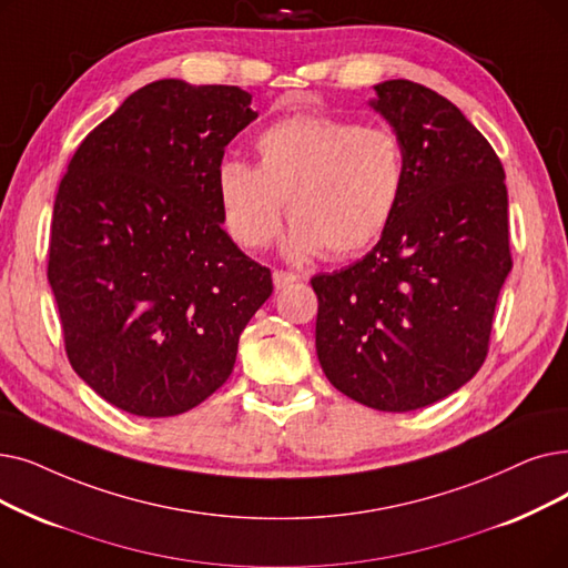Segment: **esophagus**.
Masks as SVG:
<instances>
[{"mask_svg":"<svg viewBox=\"0 0 568 568\" xmlns=\"http://www.w3.org/2000/svg\"><path fill=\"white\" fill-rule=\"evenodd\" d=\"M271 278H274V287L276 290H285V287H290L292 283H297V276H294V274H290V271H274V276H271Z\"/></svg>","mask_w":568,"mask_h":568,"instance_id":"obj_1","label":"esophagus"}]
</instances>
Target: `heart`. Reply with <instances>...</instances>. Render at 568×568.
<instances>
[{
	"label": "heart",
	"instance_id": "1",
	"mask_svg": "<svg viewBox=\"0 0 568 568\" xmlns=\"http://www.w3.org/2000/svg\"><path fill=\"white\" fill-rule=\"evenodd\" d=\"M260 164L223 160L215 192L230 236L262 248L281 227L287 200V253L348 257L389 227L406 190V151L387 128L304 113L276 120L255 139Z\"/></svg>",
	"mask_w": 568,
	"mask_h": 568
}]
</instances>
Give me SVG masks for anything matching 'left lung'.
<instances>
[{"label":"left lung","mask_w":568,"mask_h":568,"mask_svg":"<svg viewBox=\"0 0 568 568\" xmlns=\"http://www.w3.org/2000/svg\"><path fill=\"white\" fill-rule=\"evenodd\" d=\"M368 100L406 151V190L372 253L311 278L315 351L329 383L368 408H425L471 381L513 266L504 166L438 92L406 79Z\"/></svg>","instance_id":"1"}]
</instances>
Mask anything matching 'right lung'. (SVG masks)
I'll return each instance as SVG.
<instances>
[{
	"instance_id": "add662e5",
	"label": "right lung",
	"mask_w": 568,
	"mask_h": 568,
	"mask_svg": "<svg viewBox=\"0 0 568 568\" xmlns=\"http://www.w3.org/2000/svg\"><path fill=\"white\" fill-rule=\"evenodd\" d=\"M236 85L148 83L97 125L60 183L48 283L67 357L141 417L200 406L271 297V271L223 230L215 171L257 118Z\"/></svg>"
}]
</instances>
